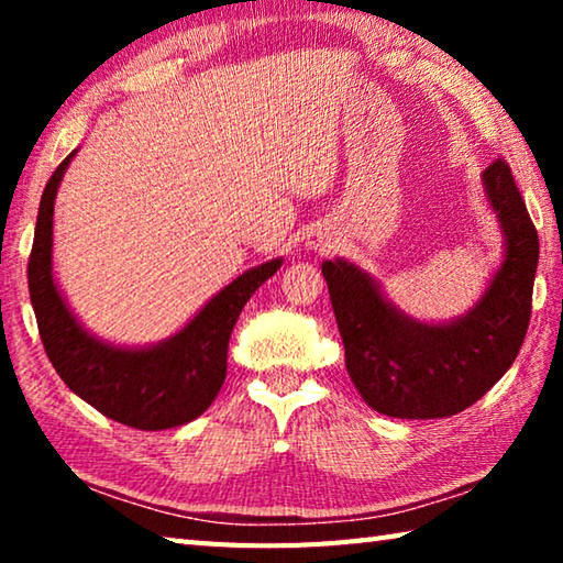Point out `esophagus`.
Returning <instances> with one entry per match:
<instances>
[{
	"mask_svg": "<svg viewBox=\"0 0 563 563\" xmlns=\"http://www.w3.org/2000/svg\"><path fill=\"white\" fill-rule=\"evenodd\" d=\"M310 247H316V251H325V247H330V241H328V238L318 235V238H312V241H310Z\"/></svg>",
	"mask_w": 563,
	"mask_h": 563,
	"instance_id": "34e87169",
	"label": "esophagus"
}]
</instances>
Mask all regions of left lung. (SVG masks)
I'll return each mask as SVG.
<instances>
[{"label": "left lung", "mask_w": 563, "mask_h": 563, "mask_svg": "<svg viewBox=\"0 0 563 563\" xmlns=\"http://www.w3.org/2000/svg\"><path fill=\"white\" fill-rule=\"evenodd\" d=\"M482 178L507 251L487 292L464 318L444 325L417 322L393 308L357 265L322 263L347 375L379 415L434 419L462 412L499 383L527 338L539 235L507 161H494Z\"/></svg>", "instance_id": "8db88e82"}]
</instances>
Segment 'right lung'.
<instances>
[{"label": "right lung", "mask_w": 563, "mask_h": 563, "mask_svg": "<svg viewBox=\"0 0 563 563\" xmlns=\"http://www.w3.org/2000/svg\"><path fill=\"white\" fill-rule=\"evenodd\" d=\"M66 156L46 180L30 255V298L46 357L71 393L103 417L136 430H170L203 415L223 387L228 340L251 295L280 268V258L245 271L206 308L154 347H113L84 330L66 308L52 275L54 198Z\"/></svg>", "instance_id": "right-lung-1"}]
</instances>
